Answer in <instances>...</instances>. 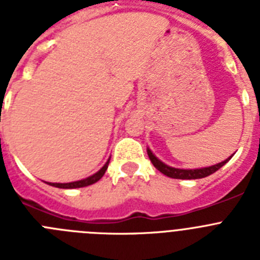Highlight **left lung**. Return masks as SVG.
Returning <instances> with one entry per match:
<instances>
[{
    "label": "left lung",
    "instance_id": "left-lung-1",
    "mask_svg": "<svg viewBox=\"0 0 260 260\" xmlns=\"http://www.w3.org/2000/svg\"><path fill=\"white\" fill-rule=\"evenodd\" d=\"M147 153H148V157H150L151 162H152L153 167H155L157 171H160L162 174H165V176L171 177V178H178V180H198V178H204V177L215 173L216 171H219L220 168L224 167V165L233 157V155H232L231 157H228L226 160L219 162V164L212 165V167L198 168V169H180V168L169 167V165H167L165 162H162L161 160H158V158L153 155L152 151H151L150 148H147Z\"/></svg>",
    "mask_w": 260,
    "mask_h": 260
}]
</instances>
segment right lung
Returning a JSON list of instances; mask_svg holds the SVG:
<instances>
[{"instance_id":"1","label":"right lung","mask_w":260,"mask_h":260,"mask_svg":"<svg viewBox=\"0 0 260 260\" xmlns=\"http://www.w3.org/2000/svg\"><path fill=\"white\" fill-rule=\"evenodd\" d=\"M109 160L110 158H108V161L105 162L104 167H103L100 171L96 172V173L92 174V176L87 177V178H84V180L74 181V182H69V183H52V182H47V183L50 186H54V187H58V189H78V187H84V186L92 185V183L98 182V181L104 176L105 171L108 169V165H109Z\"/></svg>"}]
</instances>
